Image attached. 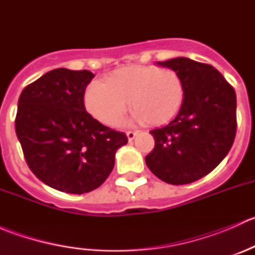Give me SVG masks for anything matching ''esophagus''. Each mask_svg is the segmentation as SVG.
Masks as SVG:
<instances>
[{
  "label": "esophagus",
  "mask_w": 255,
  "mask_h": 255,
  "mask_svg": "<svg viewBox=\"0 0 255 255\" xmlns=\"http://www.w3.org/2000/svg\"><path fill=\"white\" fill-rule=\"evenodd\" d=\"M137 134H138V130H128V132H127L128 140H133Z\"/></svg>",
  "instance_id": "1"
}]
</instances>
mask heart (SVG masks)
Segmentation results:
<instances>
[{"label": "heart", "instance_id": "1", "mask_svg": "<svg viewBox=\"0 0 255 255\" xmlns=\"http://www.w3.org/2000/svg\"><path fill=\"white\" fill-rule=\"evenodd\" d=\"M184 96V82L176 71L134 65L116 70L105 84H90L84 100L87 111L105 125L120 122L129 102L135 121L159 126L179 112Z\"/></svg>", "mask_w": 255, "mask_h": 255}]
</instances>
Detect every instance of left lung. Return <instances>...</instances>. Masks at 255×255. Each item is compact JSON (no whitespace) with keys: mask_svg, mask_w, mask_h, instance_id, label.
Masks as SVG:
<instances>
[{"mask_svg":"<svg viewBox=\"0 0 255 255\" xmlns=\"http://www.w3.org/2000/svg\"><path fill=\"white\" fill-rule=\"evenodd\" d=\"M158 65L179 74L185 96L176 117L150 130L155 145L145 163L168 184H190L211 173L232 148L237 130L236 92L208 64L174 58Z\"/></svg>","mask_w":255,"mask_h":255,"instance_id":"left-lung-1","label":"left lung"}]
</instances>
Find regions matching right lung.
I'll list each match as a JSON object with an SVG mask.
<instances>
[{
    "label": "right lung",
    "instance_id": "right-lung-1",
    "mask_svg": "<svg viewBox=\"0 0 255 255\" xmlns=\"http://www.w3.org/2000/svg\"><path fill=\"white\" fill-rule=\"evenodd\" d=\"M89 70L59 68L24 87L18 100L16 133L25 161L48 186L68 194L97 189L111 174L127 135L86 112Z\"/></svg>",
    "mask_w": 255,
    "mask_h": 255
}]
</instances>
